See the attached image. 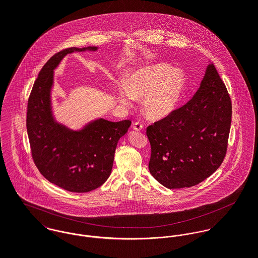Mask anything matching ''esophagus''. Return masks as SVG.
Listing matches in <instances>:
<instances>
[{
    "label": "esophagus",
    "instance_id": "34e87169",
    "mask_svg": "<svg viewBox=\"0 0 258 258\" xmlns=\"http://www.w3.org/2000/svg\"><path fill=\"white\" fill-rule=\"evenodd\" d=\"M143 128H144V126H143V124L140 123V122H135V123L133 124V129H134L135 131H141Z\"/></svg>",
    "mask_w": 258,
    "mask_h": 258
}]
</instances>
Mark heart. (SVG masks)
<instances>
[{
    "instance_id": "obj_1",
    "label": "heart",
    "mask_w": 258,
    "mask_h": 258,
    "mask_svg": "<svg viewBox=\"0 0 258 258\" xmlns=\"http://www.w3.org/2000/svg\"><path fill=\"white\" fill-rule=\"evenodd\" d=\"M185 88L182 72L156 62L135 70L128 74L126 83L116 87L118 100L132 106L134 100H142V111L151 120H161L177 109Z\"/></svg>"
}]
</instances>
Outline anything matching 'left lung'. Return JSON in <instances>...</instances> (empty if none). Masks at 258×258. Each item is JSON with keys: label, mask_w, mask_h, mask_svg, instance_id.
<instances>
[{"label": "left lung", "mask_w": 258, "mask_h": 258, "mask_svg": "<svg viewBox=\"0 0 258 258\" xmlns=\"http://www.w3.org/2000/svg\"><path fill=\"white\" fill-rule=\"evenodd\" d=\"M230 123V97L210 62L192 98L148 127L151 175L168 188L200 184L221 166Z\"/></svg>", "instance_id": "left-lung-1"}]
</instances>
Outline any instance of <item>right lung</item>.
Listing matches in <instances>:
<instances>
[{
	"label": "right lung",
	"instance_id": "right-lung-1",
	"mask_svg": "<svg viewBox=\"0 0 258 258\" xmlns=\"http://www.w3.org/2000/svg\"><path fill=\"white\" fill-rule=\"evenodd\" d=\"M97 49L71 47L50 57L39 72L28 102L27 130L38 171L51 184L74 192H87L105 183L117 143L131 125L130 120L112 122L97 118L74 130L53 115L54 71L68 54Z\"/></svg>",
	"mask_w": 258,
	"mask_h": 258
}]
</instances>
